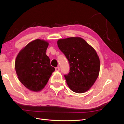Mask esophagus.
<instances>
[{"mask_svg": "<svg viewBox=\"0 0 124 124\" xmlns=\"http://www.w3.org/2000/svg\"><path fill=\"white\" fill-rule=\"evenodd\" d=\"M55 70L56 71H59L60 70V68L59 66L56 67V68H55Z\"/></svg>", "mask_w": 124, "mask_h": 124, "instance_id": "esophagus-1", "label": "esophagus"}]
</instances>
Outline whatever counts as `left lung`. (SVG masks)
<instances>
[{"label": "left lung", "instance_id": "1", "mask_svg": "<svg viewBox=\"0 0 124 124\" xmlns=\"http://www.w3.org/2000/svg\"><path fill=\"white\" fill-rule=\"evenodd\" d=\"M57 44L70 64V72L64 75L69 87L78 93L87 92L94 85L99 74L100 60L96 51L79 37L60 39Z\"/></svg>", "mask_w": 124, "mask_h": 124}]
</instances>
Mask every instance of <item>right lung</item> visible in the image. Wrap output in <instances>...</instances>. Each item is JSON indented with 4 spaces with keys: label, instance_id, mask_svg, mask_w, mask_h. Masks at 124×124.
<instances>
[{
    "label": "right lung",
    "instance_id": "add662e5",
    "mask_svg": "<svg viewBox=\"0 0 124 124\" xmlns=\"http://www.w3.org/2000/svg\"><path fill=\"white\" fill-rule=\"evenodd\" d=\"M49 43L37 39L27 44L16 56L15 68L19 81L28 90L39 92L48 82L55 69L46 55Z\"/></svg>",
    "mask_w": 124,
    "mask_h": 124
}]
</instances>
